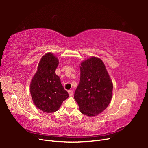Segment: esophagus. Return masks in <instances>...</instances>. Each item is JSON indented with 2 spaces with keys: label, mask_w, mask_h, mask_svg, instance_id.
<instances>
[{
  "label": "esophagus",
  "mask_w": 148,
  "mask_h": 148,
  "mask_svg": "<svg viewBox=\"0 0 148 148\" xmlns=\"http://www.w3.org/2000/svg\"><path fill=\"white\" fill-rule=\"evenodd\" d=\"M68 92L69 94V96H72L73 95V91L72 90H69L68 91Z\"/></svg>",
  "instance_id": "obj_1"
}]
</instances>
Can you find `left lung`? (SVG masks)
<instances>
[{"label":"left lung","mask_w":148,"mask_h":148,"mask_svg":"<svg viewBox=\"0 0 148 148\" xmlns=\"http://www.w3.org/2000/svg\"><path fill=\"white\" fill-rule=\"evenodd\" d=\"M80 81L74 98L81 112L95 117L104 111L110 102L113 84L104 62L92 57L82 62Z\"/></svg>","instance_id":"8db88e82"}]
</instances>
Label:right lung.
<instances>
[{"label": "right lung", "instance_id": "add662e5", "mask_svg": "<svg viewBox=\"0 0 148 148\" xmlns=\"http://www.w3.org/2000/svg\"><path fill=\"white\" fill-rule=\"evenodd\" d=\"M58 65L59 60L53 53H46L40 60L30 84V92L34 105L46 113L56 112L69 97L59 77L56 74Z\"/></svg>", "mask_w": 148, "mask_h": 148}]
</instances>
